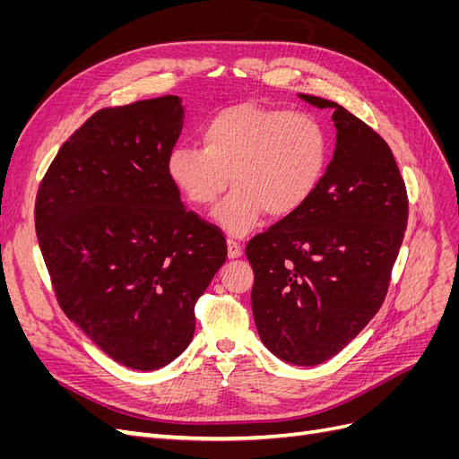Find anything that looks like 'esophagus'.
<instances>
[{
  "mask_svg": "<svg viewBox=\"0 0 459 459\" xmlns=\"http://www.w3.org/2000/svg\"><path fill=\"white\" fill-rule=\"evenodd\" d=\"M241 255H243V247L238 241L228 239V256L230 258H239Z\"/></svg>",
  "mask_w": 459,
  "mask_h": 459,
  "instance_id": "1",
  "label": "esophagus"
}]
</instances>
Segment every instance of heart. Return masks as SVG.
<instances>
[{"mask_svg": "<svg viewBox=\"0 0 459 459\" xmlns=\"http://www.w3.org/2000/svg\"><path fill=\"white\" fill-rule=\"evenodd\" d=\"M203 149L178 145L166 170L193 206H211L230 184L235 189L214 221L245 235L264 214L287 218L307 204L327 172L331 135L310 113L239 103L218 110L201 128Z\"/></svg>", "mask_w": 459, "mask_h": 459, "instance_id": "heart-1", "label": "heart"}]
</instances>
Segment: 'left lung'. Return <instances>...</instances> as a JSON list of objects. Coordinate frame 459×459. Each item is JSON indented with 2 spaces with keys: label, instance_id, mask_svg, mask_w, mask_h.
Wrapping results in <instances>:
<instances>
[{
  "label": "left lung",
  "instance_id": "1",
  "mask_svg": "<svg viewBox=\"0 0 459 459\" xmlns=\"http://www.w3.org/2000/svg\"><path fill=\"white\" fill-rule=\"evenodd\" d=\"M337 143L314 197L248 241L253 316L264 346L283 362L317 366L339 354L386 297L408 224V193L391 147L344 107Z\"/></svg>",
  "mask_w": 459,
  "mask_h": 459
}]
</instances>
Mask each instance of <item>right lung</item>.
<instances>
[{"instance_id":"1","label":"right lung","mask_w":459,"mask_h":459,"mask_svg":"<svg viewBox=\"0 0 459 459\" xmlns=\"http://www.w3.org/2000/svg\"><path fill=\"white\" fill-rule=\"evenodd\" d=\"M178 95L101 108L68 137L36 195V235L68 319L115 362L152 371L195 333L224 235L187 211L166 162Z\"/></svg>"}]
</instances>
